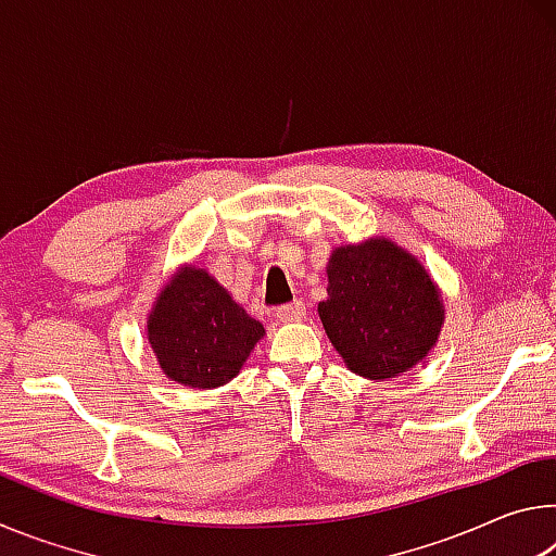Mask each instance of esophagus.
<instances>
[{"label": "esophagus", "mask_w": 556, "mask_h": 556, "mask_svg": "<svg viewBox=\"0 0 556 556\" xmlns=\"http://www.w3.org/2000/svg\"><path fill=\"white\" fill-rule=\"evenodd\" d=\"M275 316H277V321H281V324L301 321V318H306V304H304V301H299V299L291 301V304H281V306H277Z\"/></svg>", "instance_id": "1"}]
</instances>
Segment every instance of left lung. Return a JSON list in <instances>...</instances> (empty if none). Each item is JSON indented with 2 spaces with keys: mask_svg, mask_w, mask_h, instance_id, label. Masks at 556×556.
Instances as JSON below:
<instances>
[{
  "mask_svg": "<svg viewBox=\"0 0 556 556\" xmlns=\"http://www.w3.org/2000/svg\"><path fill=\"white\" fill-rule=\"evenodd\" d=\"M318 316L348 368L388 380L437 343L444 306L417 260L388 240H370L333 252Z\"/></svg>",
  "mask_w": 556,
  "mask_h": 556,
  "instance_id": "8db88e82",
  "label": "left lung"
}]
</instances>
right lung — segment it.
Listing matches in <instances>:
<instances>
[{
  "label": "right lung",
  "mask_w": 556,
  "mask_h": 556,
  "mask_svg": "<svg viewBox=\"0 0 556 556\" xmlns=\"http://www.w3.org/2000/svg\"><path fill=\"white\" fill-rule=\"evenodd\" d=\"M147 328L166 378L199 390L232 380L265 336L260 321L195 267L162 291Z\"/></svg>",
  "instance_id": "add662e5"
}]
</instances>
